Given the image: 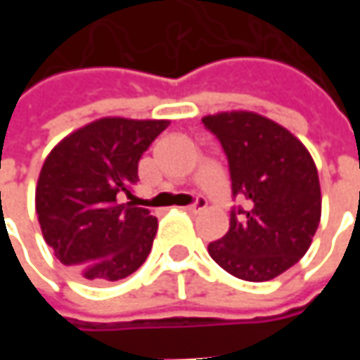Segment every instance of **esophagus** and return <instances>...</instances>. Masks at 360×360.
<instances>
[{
  "label": "esophagus",
  "instance_id": "1",
  "mask_svg": "<svg viewBox=\"0 0 360 360\" xmlns=\"http://www.w3.org/2000/svg\"><path fill=\"white\" fill-rule=\"evenodd\" d=\"M204 208H206V200H204V198H196L195 202L185 206V210H187L188 214H196V212L204 210Z\"/></svg>",
  "mask_w": 360,
  "mask_h": 360
}]
</instances>
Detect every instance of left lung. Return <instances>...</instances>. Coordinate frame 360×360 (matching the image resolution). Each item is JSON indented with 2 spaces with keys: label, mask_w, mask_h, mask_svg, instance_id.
Returning <instances> with one entry per match:
<instances>
[{
  "label": "left lung",
  "mask_w": 360,
  "mask_h": 360,
  "mask_svg": "<svg viewBox=\"0 0 360 360\" xmlns=\"http://www.w3.org/2000/svg\"><path fill=\"white\" fill-rule=\"evenodd\" d=\"M226 152L233 196L229 231L208 245L210 257L231 276L268 281L309 250L322 214L314 160L297 136L252 111L202 117Z\"/></svg>",
  "instance_id": "left-lung-1"
}]
</instances>
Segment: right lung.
I'll use <instances>...</instances> for the list:
<instances>
[{"mask_svg": "<svg viewBox=\"0 0 360 360\" xmlns=\"http://www.w3.org/2000/svg\"><path fill=\"white\" fill-rule=\"evenodd\" d=\"M167 125L165 119L103 117L65 136L48 154L36 185V214L61 264L96 283L117 281L141 268L158 219L119 198H131L139 160Z\"/></svg>", "mask_w": 360, "mask_h": 360, "instance_id": "1", "label": "right lung"}]
</instances>
